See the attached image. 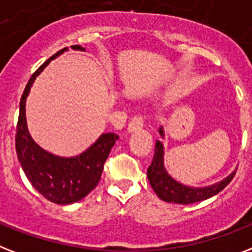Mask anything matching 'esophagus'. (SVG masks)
Returning <instances> with one entry per match:
<instances>
[{
  "instance_id": "34e87169",
  "label": "esophagus",
  "mask_w": 252,
  "mask_h": 252,
  "mask_svg": "<svg viewBox=\"0 0 252 252\" xmlns=\"http://www.w3.org/2000/svg\"><path fill=\"white\" fill-rule=\"evenodd\" d=\"M145 120H146V118L144 115L134 116L129 122V124H128V132H134V130L141 129L145 126Z\"/></svg>"
}]
</instances>
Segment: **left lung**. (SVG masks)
Listing matches in <instances>:
<instances>
[{"instance_id": "obj_1", "label": "left lung", "mask_w": 252, "mask_h": 252, "mask_svg": "<svg viewBox=\"0 0 252 252\" xmlns=\"http://www.w3.org/2000/svg\"><path fill=\"white\" fill-rule=\"evenodd\" d=\"M159 133L163 136V128L159 129ZM163 154H164L163 145H161L160 141H157L155 142L154 158H153L150 167L147 168V177H149L150 185L153 186L157 195L165 202L190 204L208 199V198L220 193L236 175V172H233L225 180H222L215 185L207 186V188H190V186H185L175 181L167 173V171L164 169V163H163Z\"/></svg>"}]
</instances>
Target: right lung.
<instances>
[{
	"mask_svg": "<svg viewBox=\"0 0 252 252\" xmlns=\"http://www.w3.org/2000/svg\"><path fill=\"white\" fill-rule=\"evenodd\" d=\"M71 48L85 50L80 45H72ZM64 50L67 48L55 53L31 76L20 98L15 134L16 155L27 179L42 197L57 204H71L91 193L99 183L103 164L111 147L119 138L115 133H103L83 154L73 158H61L41 149L30 136L26 122V99L31 87L50 61L64 53Z\"/></svg>",
	"mask_w": 252,
	"mask_h": 252,
	"instance_id": "right-lung-1",
	"label": "right lung"
}]
</instances>
